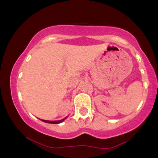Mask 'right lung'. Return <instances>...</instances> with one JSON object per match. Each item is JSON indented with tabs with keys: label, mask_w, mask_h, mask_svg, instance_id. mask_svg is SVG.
Listing matches in <instances>:
<instances>
[{
	"label": "right lung",
	"mask_w": 158,
	"mask_h": 158,
	"mask_svg": "<svg viewBox=\"0 0 158 158\" xmlns=\"http://www.w3.org/2000/svg\"><path fill=\"white\" fill-rule=\"evenodd\" d=\"M66 119V118H64ZM64 119H63L62 120H59V121H49V120H43V119H41L42 121H44L45 123H52V124H58V123H60L62 122V121L64 120Z\"/></svg>",
	"instance_id": "add662e5"
}]
</instances>
